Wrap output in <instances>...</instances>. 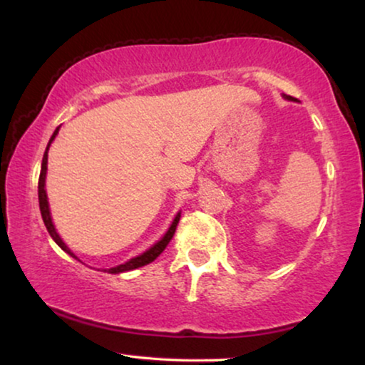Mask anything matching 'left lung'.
<instances>
[{
  "instance_id": "1",
  "label": "left lung",
  "mask_w": 365,
  "mask_h": 365,
  "mask_svg": "<svg viewBox=\"0 0 365 365\" xmlns=\"http://www.w3.org/2000/svg\"><path fill=\"white\" fill-rule=\"evenodd\" d=\"M284 98H286V99H294L292 96H287V94H284Z\"/></svg>"
}]
</instances>
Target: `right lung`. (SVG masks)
Listing matches in <instances>:
<instances>
[{
	"label": "right lung",
	"instance_id": "obj_1",
	"mask_svg": "<svg viewBox=\"0 0 365 365\" xmlns=\"http://www.w3.org/2000/svg\"><path fill=\"white\" fill-rule=\"evenodd\" d=\"M59 131V128H56V131L53 133L51 139H49L48 143V148L46 151H44V156H43V163H41V173H39V181H38V197H39V211H41V216H43V222L44 226H46L49 236H51L54 239V242L58 244L59 247L63 249L64 252H68L69 256H73L74 259H78L74 254L69 251L66 244L63 242V239L59 237V234L56 232V229H54L53 226V221H51V214H49V206H48V197H46V191H44V179H46V169H48V149H49V144L53 143V139L56 138V134ZM179 217H181V214H178L176 217H174V221L171 224V227H169V231L164 234V237L161 239V241L154 244V246L151 249H148L146 252H143L141 256L134 257V259H129L128 262L121 264V266H116V267H111L109 269V272L111 274H119V272H126V271H133V269H138V267H143L146 266V264L153 262L154 259H156L159 254H161L164 249H166V246L169 244V241H171L174 232H176V227H178V222H179Z\"/></svg>",
	"mask_w": 365,
	"mask_h": 365
}]
</instances>
